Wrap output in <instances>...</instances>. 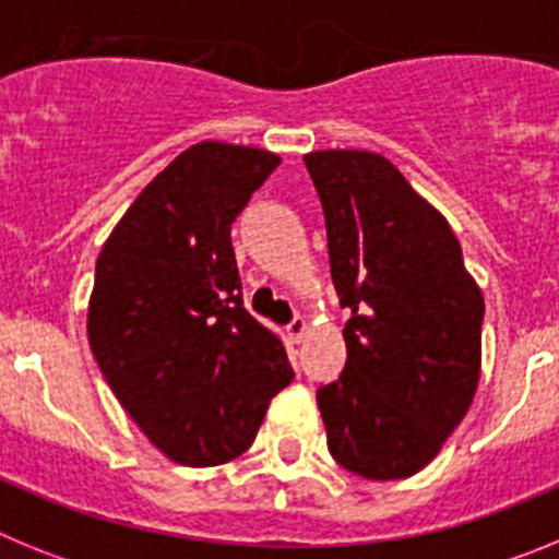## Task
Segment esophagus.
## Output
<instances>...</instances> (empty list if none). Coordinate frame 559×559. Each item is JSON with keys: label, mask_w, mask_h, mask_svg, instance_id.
<instances>
[{"label": "esophagus", "mask_w": 559, "mask_h": 559, "mask_svg": "<svg viewBox=\"0 0 559 559\" xmlns=\"http://www.w3.org/2000/svg\"><path fill=\"white\" fill-rule=\"evenodd\" d=\"M285 330H288V338L294 341V344H299V341H302L305 335H308L310 324H308V319H302V316H296L294 322H290Z\"/></svg>", "instance_id": "1"}]
</instances>
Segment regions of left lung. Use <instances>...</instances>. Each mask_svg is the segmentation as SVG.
Listing matches in <instances>:
<instances>
[{"instance_id": "left-lung-1", "label": "left lung", "mask_w": 559, "mask_h": 559, "mask_svg": "<svg viewBox=\"0 0 559 559\" xmlns=\"http://www.w3.org/2000/svg\"><path fill=\"white\" fill-rule=\"evenodd\" d=\"M330 271L353 319L347 369L319 389L328 448L374 481L423 471L471 408L484 296L445 215L374 151L305 153Z\"/></svg>"}]
</instances>
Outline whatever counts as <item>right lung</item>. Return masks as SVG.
I'll return each instance as SVG.
<instances>
[{
	"instance_id": "right-lung-1",
	"label": "right lung",
	"mask_w": 559,
	"mask_h": 559,
	"mask_svg": "<svg viewBox=\"0 0 559 559\" xmlns=\"http://www.w3.org/2000/svg\"><path fill=\"white\" fill-rule=\"evenodd\" d=\"M280 156L204 140L133 199L103 243L88 344L114 397L170 462L215 467L254 442L294 378L240 299L229 226Z\"/></svg>"
}]
</instances>
